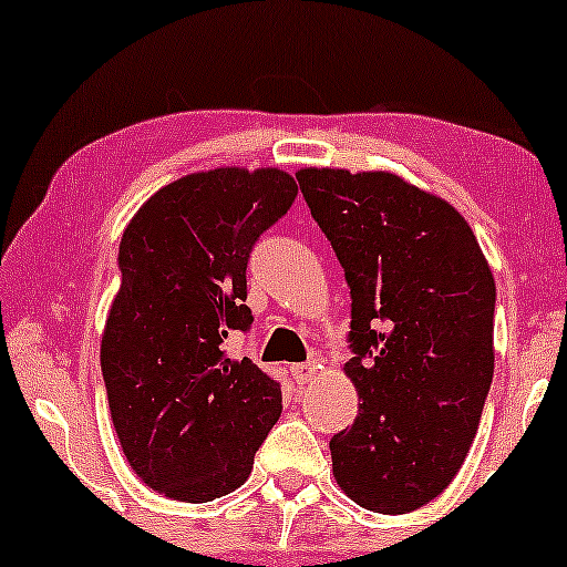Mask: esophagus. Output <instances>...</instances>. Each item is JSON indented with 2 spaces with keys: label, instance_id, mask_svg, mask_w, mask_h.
Segmentation results:
<instances>
[{
  "label": "esophagus",
  "instance_id": "1",
  "mask_svg": "<svg viewBox=\"0 0 567 567\" xmlns=\"http://www.w3.org/2000/svg\"><path fill=\"white\" fill-rule=\"evenodd\" d=\"M317 369H320V363L317 361H307V363H297V367H291V377L297 384H307L309 379L317 374Z\"/></svg>",
  "mask_w": 567,
  "mask_h": 567
}]
</instances>
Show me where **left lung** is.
<instances>
[{
  "label": "left lung",
  "instance_id": "left-lung-1",
  "mask_svg": "<svg viewBox=\"0 0 567 567\" xmlns=\"http://www.w3.org/2000/svg\"><path fill=\"white\" fill-rule=\"evenodd\" d=\"M299 188L351 286V429L330 441L340 491L374 514L444 493L493 382L495 281L464 216L392 173L307 167Z\"/></svg>",
  "mask_w": 567,
  "mask_h": 567
}]
</instances>
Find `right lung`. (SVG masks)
Wrapping results in <instances>:
<instances>
[{"label":"right lung","instance_id":"obj_1","mask_svg":"<svg viewBox=\"0 0 567 567\" xmlns=\"http://www.w3.org/2000/svg\"><path fill=\"white\" fill-rule=\"evenodd\" d=\"M297 190L276 167L193 173L154 193L123 231L100 367L123 454L167 498L237 491L281 415V384L229 359L227 338L250 330L247 260Z\"/></svg>","mask_w":567,"mask_h":567}]
</instances>
